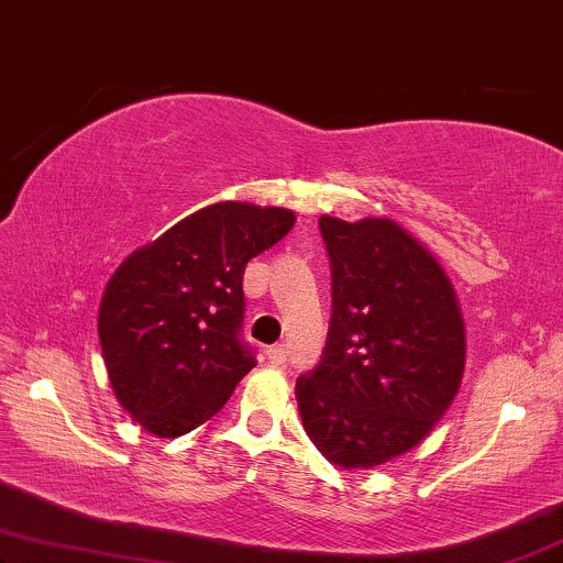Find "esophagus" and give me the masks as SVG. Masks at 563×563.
<instances>
[{
	"mask_svg": "<svg viewBox=\"0 0 563 563\" xmlns=\"http://www.w3.org/2000/svg\"><path fill=\"white\" fill-rule=\"evenodd\" d=\"M285 357H288V352H285V344L267 346V360H271L273 364H283Z\"/></svg>",
	"mask_w": 563,
	"mask_h": 563,
	"instance_id": "1",
	"label": "esophagus"
}]
</instances>
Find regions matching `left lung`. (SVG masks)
<instances>
[{
	"label": "left lung",
	"mask_w": 563,
	"mask_h": 563,
	"mask_svg": "<svg viewBox=\"0 0 563 563\" xmlns=\"http://www.w3.org/2000/svg\"><path fill=\"white\" fill-rule=\"evenodd\" d=\"M334 313L327 350L296 383L308 439L346 472L416 449L456 398L466 329L433 252L390 217L319 219Z\"/></svg>",
	"instance_id": "1"
}]
</instances>
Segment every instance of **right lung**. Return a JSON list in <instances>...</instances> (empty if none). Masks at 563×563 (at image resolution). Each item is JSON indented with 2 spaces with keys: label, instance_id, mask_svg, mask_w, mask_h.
Wrapping results in <instances>:
<instances>
[{
  "label": "right lung",
  "instance_id": "obj_1",
  "mask_svg": "<svg viewBox=\"0 0 563 563\" xmlns=\"http://www.w3.org/2000/svg\"><path fill=\"white\" fill-rule=\"evenodd\" d=\"M296 224L283 206L219 201L134 250L99 303L114 398L147 433L176 439L232 398L255 357L240 344L242 275Z\"/></svg>",
  "mask_w": 563,
  "mask_h": 563
}]
</instances>
